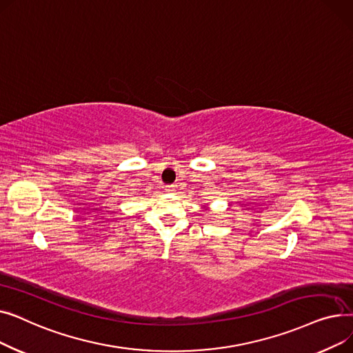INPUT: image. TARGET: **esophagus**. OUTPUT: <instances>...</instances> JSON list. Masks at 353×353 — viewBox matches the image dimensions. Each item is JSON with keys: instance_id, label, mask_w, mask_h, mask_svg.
I'll return each instance as SVG.
<instances>
[{"instance_id": "34e87169", "label": "esophagus", "mask_w": 353, "mask_h": 353, "mask_svg": "<svg viewBox=\"0 0 353 353\" xmlns=\"http://www.w3.org/2000/svg\"><path fill=\"white\" fill-rule=\"evenodd\" d=\"M176 189V184H169V186H165L167 192H173Z\"/></svg>"}]
</instances>
